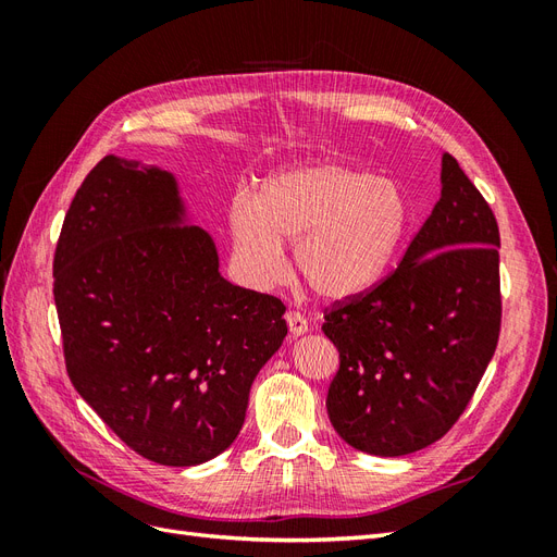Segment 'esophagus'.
<instances>
[{"instance_id":"1","label":"esophagus","mask_w":557,"mask_h":557,"mask_svg":"<svg viewBox=\"0 0 557 557\" xmlns=\"http://www.w3.org/2000/svg\"><path fill=\"white\" fill-rule=\"evenodd\" d=\"M285 323H288L293 336H299V334H307L309 332V320L301 315L299 311H295V309H290L288 313H285Z\"/></svg>"}]
</instances>
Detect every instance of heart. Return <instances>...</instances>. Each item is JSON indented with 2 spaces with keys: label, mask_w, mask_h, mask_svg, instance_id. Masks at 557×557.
Instances as JSON below:
<instances>
[{
  "label": "heart",
  "mask_w": 557,
  "mask_h": 557,
  "mask_svg": "<svg viewBox=\"0 0 557 557\" xmlns=\"http://www.w3.org/2000/svg\"><path fill=\"white\" fill-rule=\"evenodd\" d=\"M409 227L401 188L342 162L290 166L252 197L239 190L227 207L230 260L250 288H272L285 272L281 242L295 239V267L325 299L372 288L391 267Z\"/></svg>",
  "instance_id": "obj_1"
}]
</instances>
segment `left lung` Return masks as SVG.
<instances>
[{"label": "left lung", "mask_w": 557, "mask_h": 557, "mask_svg": "<svg viewBox=\"0 0 557 557\" xmlns=\"http://www.w3.org/2000/svg\"><path fill=\"white\" fill-rule=\"evenodd\" d=\"M497 246L491 205L444 153L442 197L397 269L325 309L339 350L327 416L346 444L397 458L458 423L499 339Z\"/></svg>", "instance_id": "obj_1"}]
</instances>
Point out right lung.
Here are the masks:
<instances>
[{
	"label": "right lung",
	"mask_w": 557,
	"mask_h": 557,
	"mask_svg": "<svg viewBox=\"0 0 557 557\" xmlns=\"http://www.w3.org/2000/svg\"><path fill=\"white\" fill-rule=\"evenodd\" d=\"M181 213L172 174L107 156L53 258L66 374L117 440L166 467L237 440L250 385L288 334L283 301L225 281L211 237Z\"/></svg>",
	"instance_id": "add662e5"
}]
</instances>
